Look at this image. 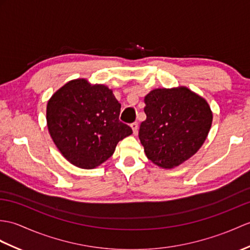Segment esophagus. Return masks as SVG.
<instances>
[{
  "label": "esophagus",
  "mask_w": 250,
  "mask_h": 250,
  "mask_svg": "<svg viewBox=\"0 0 250 250\" xmlns=\"http://www.w3.org/2000/svg\"><path fill=\"white\" fill-rule=\"evenodd\" d=\"M131 127H132V130H133V133H134V134H137V131H138V124H137V123H133V124H131Z\"/></svg>",
  "instance_id": "1"
}]
</instances>
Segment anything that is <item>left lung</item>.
<instances>
[{
    "label": "left lung",
    "instance_id": "obj_1",
    "mask_svg": "<svg viewBox=\"0 0 250 250\" xmlns=\"http://www.w3.org/2000/svg\"><path fill=\"white\" fill-rule=\"evenodd\" d=\"M147 118L138 136L147 158L173 168L193 156L205 143L213 115L208 102L187 87L158 88L145 97Z\"/></svg>",
    "mask_w": 250,
    "mask_h": 250
}]
</instances>
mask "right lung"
<instances>
[{
    "instance_id": "obj_1",
    "label": "right lung",
    "mask_w": 250,
    "mask_h": 250,
    "mask_svg": "<svg viewBox=\"0 0 250 250\" xmlns=\"http://www.w3.org/2000/svg\"><path fill=\"white\" fill-rule=\"evenodd\" d=\"M120 107L108 87L72 80L48 101L49 133L67 161L92 169L111 158L118 142L133 133L119 120Z\"/></svg>"
}]
</instances>
